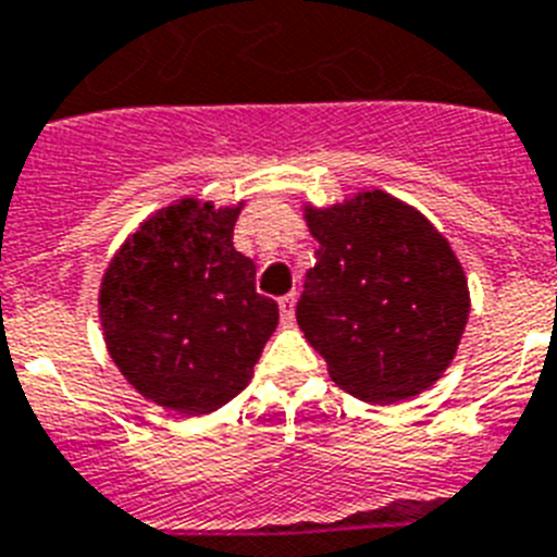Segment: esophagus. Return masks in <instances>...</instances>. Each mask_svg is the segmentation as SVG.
Returning <instances> with one entry per match:
<instances>
[{"instance_id":"esophagus-1","label":"esophagus","mask_w":557,"mask_h":557,"mask_svg":"<svg viewBox=\"0 0 557 557\" xmlns=\"http://www.w3.org/2000/svg\"><path fill=\"white\" fill-rule=\"evenodd\" d=\"M278 310H282L284 324H289V321H293V315H296V296H293V293H287V296L278 298Z\"/></svg>"}]
</instances>
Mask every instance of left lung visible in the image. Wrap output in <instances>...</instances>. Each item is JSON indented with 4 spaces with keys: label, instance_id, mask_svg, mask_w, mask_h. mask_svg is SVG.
Listing matches in <instances>:
<instances>
[{
    "label": "left lung",
    "instance_id": "1",
    "mask_svg": "<svg viewBox=\"0 0 557 557\" xmlns=\"http://www.w3.org/2000/svg\"><path fill=\"white\" fill-rule=\"evenodd\" d=\"M305 219L319 250L296 319L330 379L370 404L433 387L470 315L467 275L447 238L384 190L307 207Z\"/></svg>",
    "mask_w": 557,
    "mask_h": 557
}]
</instances>
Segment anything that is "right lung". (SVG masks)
<instances>
[{"label":"right lung","instance_id":"right-lung-1","mask_svg":"<svg viewBox=\"0 0 557 557\" xmlns=\"http://www.w3.org/2000/svg\"><path fill=\"white\" fill-rule=\"evenodd\" d=\"M238 207L182 199L113 256L99 293L119 372L164 410L207 416L250 384L278 324L256 264L233 247Z\"/></svg>","mask_w":557,"mask_h":557}]
</instances>
